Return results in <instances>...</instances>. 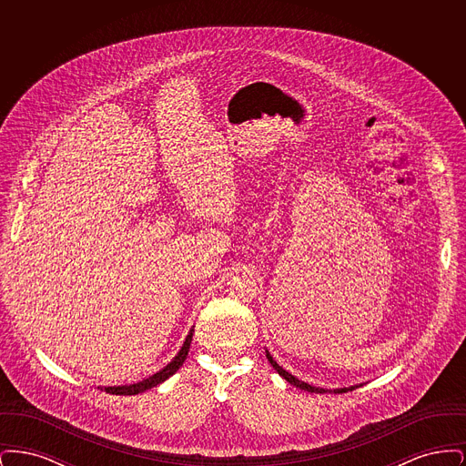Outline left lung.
Instances as JSON below:
<instances>
[{
	"mask_svg": "<svg viewBox=\"0 0 466 466\" xmlns=\"http://www.w3.org/2000/svg\"><path fill=\"white\" fill-rule=\"evenodd\" d=\"M267 360H268V363L272 365V369L279 374V376L283 377L285 380H289V384H293L295 388H300V390H304V391H309V393H346V391H353L355 388L358 386H350V388H335V390H327V388H319V386H312L309 382H306V380H300L299 377L291 376L289 370H285L283 367H279L278 365V361L270 356V353L266 350Z\"/></svg>",
	"mask_w": 466,
	"mask_h": 466,
	"instance_id": "8db88e82",
	"label": "left lung"
}]
</instances>
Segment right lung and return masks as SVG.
Instances as JSON below:
<instances>
[{
    "label": "right lung",
    "instance_id": "right-lung-1",
    "mask_svg": "<svg viewBox=\"0 0 466 466\" xmlns=\"http://www.w3.org/2000/svg\"><path fill=\"white\" fill-rule=\"evenodd\" d=\"M192 335H194V329H190V332L185 337V342H183L181 350L177 351V355L164 369L156 372L154 376L147 377V379H143L139 382H134V384H126V386H97V388H101L103 391L111 393V395H137V393H143L147 390L156 388L158 384H162L164 380H167L173 374H177V369L183 365V361L187 360V355H188V350H190Z\"/></svg>",
    "mask_w": 466,
    "mask_h": 466
}]
</instances>
